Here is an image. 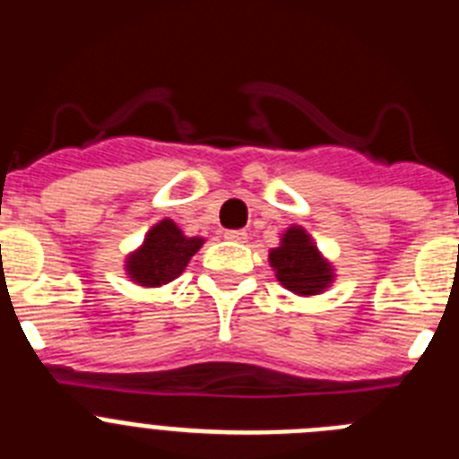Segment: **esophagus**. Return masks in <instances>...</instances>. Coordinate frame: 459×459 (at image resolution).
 Wrapping results in <instances>:
<instances>
[{
    "mask_svg": "<svg viewBox=\"0 0 459 459\" xmlns=\"http://www.w3.org/2000/svg\"><path fill=\"white\" fill-rule=\"evenodd\" d=\"M225 238H227V241H234V243H246L248 234L243 232V230H227Z\"/></svg>",
    "mask_w": 459,
    "mask_h": 459,
    "instance_id": "1",
    "label": "esophagus"
}]
</instances>
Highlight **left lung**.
<instances>
[{"instance_id": "left-lung-1", "label": "left lung", "mask_w": 459, "mask_h": 459, "mask_svg": "<svg viewBox=\"0 0 459 459\" xmlns=\"http://www.w3.org/2000/svg\"><path fill=\"white\" fill-rule=\"evenodd\" d=\"M269 262L280 285L299 296L322 294L333 280V269L303 227L294 225L282 234L278 248L269 253Z\"/></svg>"}]
</instances>
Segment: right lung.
<instances>
[{"label":"right lung","mask_w":459,"mask_h":459,"mask_svg":"<svg viewBox=\"0 0 459 459\" xmlns=\"http://www.w3.org/2000/svg\"><path fill=\"white\" fill-rule=\"evenodd\" d=\"M204 238L186 237L172 221H160L149 230L140 248L126 259V271L142 287H160L179 278Z\"/></svg>","instance_id":"add662e5"}]
</instances>
